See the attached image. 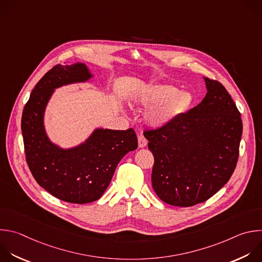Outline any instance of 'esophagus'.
Masks as SVG:
<instances>
[{
	"label": "esophagus",
	"mask_w": 262,
	"mask_h": 262,
	"mask_svg": "<svg viewBox=\"0 0 262 262\" xmlns=\"http://www.w3.org/2000/svg\"><path fill=\"white\" fill-rule=\"evenodd\" d=\"M138 143H139V148H144L147 145V140L144 136H139Z\"/></svg>",
	"instance_id": "1"
}]
</instances>
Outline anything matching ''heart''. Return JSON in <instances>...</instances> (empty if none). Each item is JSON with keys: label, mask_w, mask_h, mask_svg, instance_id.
<instances>
[{"label": "heart", "mask_w": 262, "mask_h": 262, "mask_svg": "<svg viewBox=\"0 0 262 262\" xmlns=\"http://www.w3.org/2000/svg\"><path fill=\"white\" fill-rule=\"evenodd\" d=\"M134 103L142 107H152L146 116L147 123L154 128L163 127L185 115L193 104V97L187 91H179L175 85L161 83L140 87L133 96Z\"/></svg>", "instance_id": "b5f03b06"}]
</instances>
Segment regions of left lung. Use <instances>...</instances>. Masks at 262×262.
<instances>
[{
  "label": "left lung",
  "mask_w": 262,
  "mask_h": 262,
  "mask_svg": "<svg viewBox=\"0 0 262 262\" xmlns=\"http://www.w3.org/2000/svg\"><path fill=\"white\" fill-rule=\"evenodd\" d=\"M204 79L201 104L168 125L144 132L154 156L152 187L171 206L206 202L228 182L237 162L241 114L220 82Z\"/></svg>",
  "instance_id": "1"
}]
</instances>
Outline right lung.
Returning a JSON list of instances; mask_svg holds the SVG:
<instances>
[{
    "label": "right lung",
    "instance_id": "1",
    "mask_svg": "<svg viewBox=\"0 0 262 262\" xmlns=\"http://www.w3.org/2000/svg\"><path fill=\"white\" fill-rule=\"evenodd\" d=\"M92 78L94 74L83 62L56 64L35 86L21 117L27 162L34 178L50 194L72 204L99 200L122 157L138 148L133 128H96L83 143L72 148H61L47 136L44 114L54 91Z\"/></svg>",
    "mask_w": 262,
    "mask_h": 262
}]
</instances>
